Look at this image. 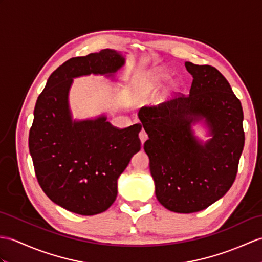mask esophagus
<instances>
[{
	"label": "esophagus",
	"instance_id": "obj_1",
	"mask_svg": "<svg viewBox=\"0 0 262 262\" xmlns=\"http://www.w3.org/2000/svg\"><path fill=\"white\" fill-rule=\"evenodd\" d=\"M139 138H141V143H142V145H144V143H145L146 139L148 138V136H147V133H146L144 129H142V130H141V133H139Z\"/></svg>",
	"mask_w": 262,
	"mask_h": 262
}]
</instances>
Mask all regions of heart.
Returning a JSON list of instances; mask_svg holds the SVG:
<instances>
[{"mask_svg":"<svg viewBox=\"0 0 262 262\" xmlns=\"http://www.w3.org/2000/svg\"><path fill=\"white\" fill-rule=\"evenodd\" d=\"M167 78V74L164 71H156L154 74H151L149 76V82L151 86H156V84L161 83L164 79Z\"/></svg>","mask_w":262,"mask_h":262,"instance_id":"b5f03b06","label":"heart"}]
</instances>
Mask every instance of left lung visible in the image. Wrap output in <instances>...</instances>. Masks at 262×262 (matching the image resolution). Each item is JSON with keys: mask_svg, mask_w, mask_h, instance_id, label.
Segmentation results:
<instances>
[{"mask_svg": "<svg viewBox=\"0 0 262 262\" xmlns=\"http://www.w3.org/2000/svg\"><path fill=\"white\" fill-rule=\"evenodd\" d=\"M193 76L190 94L138 113L148 139L144 149L159 202L169 211L193 213L221 199L232 186L245 146L240 100L220 71L185 62ZM205 118L212 138L201 145L190 125Z\"/></svg>", "mask_w": 262, "mask_h": 262, "instance_id": "left-lung-1", "label": "left lung"}]
</instances>
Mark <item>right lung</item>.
I'll return each instance as SVG.
<instances>
[{
  "label": "right lung",
  "instance_id": "right-lung-1",
  "mask_svg": "<svg viewBox=\"0 0 262 262\" xmlns=\"http://www.w3.org/2000/svg\"><path fill=\"white\" fill-rule=\"evenodd\" d=\"M124 58L111 49L71 58L49 77L38 97L29 133L36 180L52 202L81 215L111 208L117 179L141 149V124L117 128L106 117L72 121L68 91L72 78L114 74Z\"/></svg>",
  "mask_w": 262,
  "mask_h": 262
}]
</instances>
